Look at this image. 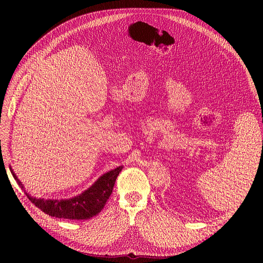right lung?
I'll return each mask as SVG.
<instances>
[{
	"mask_svg": "<svg viewBox=\"0 0 263 263\" xmlns=\"http://www.w3.org/2000/svg\"><path fill=\"white\" fill-rule=\"evenodd\" d=\"M123 166H119L115 170H111L107 173H105L100 176L98 180L95 182L90 187H88L86 191H83L81 194L77 197L70 199H62V200H54V199H43V198H35L31 197L30 194L26 192L24 184L14 172L11 170V173L14 177L19 186L25 190L28 199L35 204L37 208L41 209L45 214L62 218V219H90L91 217L97 216L104 205L107 202L108 198L110 197L111 191H113L114 184L116 181L117 175L120 174Z\"/></svg>",
	"mask_w": 263,
	"mask_h": 263,
	"instance_id": "obj_1",
	"label": "right lung"
}]
</instances>
